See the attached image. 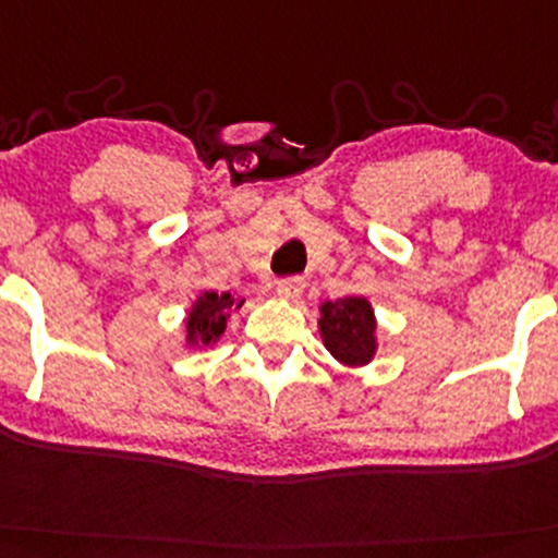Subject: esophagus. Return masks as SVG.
I'll return each mask as SVG.
<instances>
[{
  "mask_svg": "<svg viewBox=\"0 0 558 558\" xmlns=\"http://www.w3.org/2000/svg\"><path fill=\"white\" fill-rule=\"evenodd\" d=\"M304 286H306V280L301 278V275H293V278L278 280V283H275V293H278L280 299L293 301V299L301 296V291H304Z\"/></svg>",
  "mask_w": 558,
  "mask_h": 558,
  "instance_id": "34e87169",
  "label": "esophagus"
}]
</instances>
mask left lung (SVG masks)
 <instances>
[{
  "label": "left lung",
  "instance_id": "left-lung-1",
  "mask_svg": "<svg viewBox=\"0 0 558 558\" xmlns=\"http://www.w3.org/2000/svg\"><path fill=\"white\" fill-rule=\"evenodd\" d=\"M322 343L340 364L366 366L377 353V319L364 296L325 301L319 306Z\"/></svg>",
  "mask_w": 558,
  "mask_h": 558
}]
</instances>
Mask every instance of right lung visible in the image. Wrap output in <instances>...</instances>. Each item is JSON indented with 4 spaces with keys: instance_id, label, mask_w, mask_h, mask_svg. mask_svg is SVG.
Returning a JSON list of instances; mask_svg holds the SVG:
<instances>
[{
    "instance_id": "right-lung-1",
    "label": "right lung",
    "mask_w": 558,
    "mask_h": 558,
    "mask_svg": "<svg viewBox=\"0 0 558 558\" xmlns=\"http://www.w3.org/2000/svg\"><path fill=\"white\" fill-rule=\"evenodd\" d=\"M244 299L231 296V293H199L186 317V345H215L220 335L226 332V322L233 308H241Z\"/></svg>"
}]
</instances>
